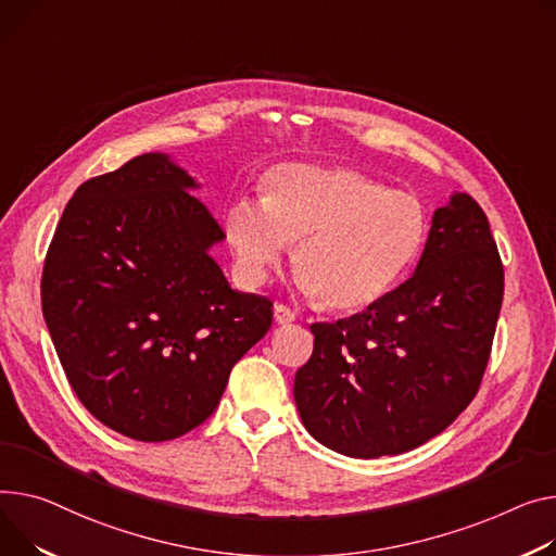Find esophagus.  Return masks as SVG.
<instances>
[{
	"label": "esophagus",
	"mask_w": 556,
	"mask_h": 556,
	"mask_svg": "<svg viewBox=\"0 0 556 556\" xmlns=\"http://www.w3.org/2000/svg\"><path fill=\"white\" fill-rule=\"evenodd\" d=\"M275 319H277V324H292L294 319H298V313L288 308L286 304H277L275 306Z\"/></svg>",
	"instance_id": "esophagus-1"
}]
</instances>
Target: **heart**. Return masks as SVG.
<instances>
[{"instance_id":"b5f03b06","label":"heart","mask_w":556,"mask_h":556,"mask_svg":"<svg viewBox=\"0 0 556 556\" xmlns=\"http://www.w3.org/2000/svg\"><path fill=\"white\" fill-rule=\"evenodd\" d=\"M241 275L262 283L294 248V270L326 308L380 302L412 270L427 243L422 201L353 169L281 165L262 203L241 199L226 216Z\"/></svg>"}]
</instances>
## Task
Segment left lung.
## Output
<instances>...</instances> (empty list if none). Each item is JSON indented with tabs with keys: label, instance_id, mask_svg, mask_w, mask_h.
I'll return each instance as SVG.
<instances>
[{
	"label": "left lung",
	"instance_id": "left-lung-1",
	"mask_svg": "<svg viewBox=\"0 0 556 556\" xmlns=\"http://www.w3.org/2000/svg\"><path fill=\"white\" fill-rule=\"evenodd\" d=\"M490 220L469 194L438 207L416 273L357 315L313 324L294 376L304 427L351 458L412 452L478 393L503 304Z\"/></svg>",
	"mask_w": 556,
	"mask_h": 556
}]
</instances>
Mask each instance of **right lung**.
Segmentation results:
<instances>
[{
  "instance_id": "obj_1",
  "label": "right lung",
  "mask_w": 556,
  "mask_h": 556,
  "mask_svg": "<svg viewBox=\"0 0 556 556\" xmlns=\"http://www.w3.org/2000/svg\"><path fill=\"white\" fill-rule=\"evenodd\" d=\"M188 172L142 154L66 203L42 270V313L85 409L127 438L205 422L232 366L273 324L207 250L226 237Z\"/></svg>"
}]
</instances>
